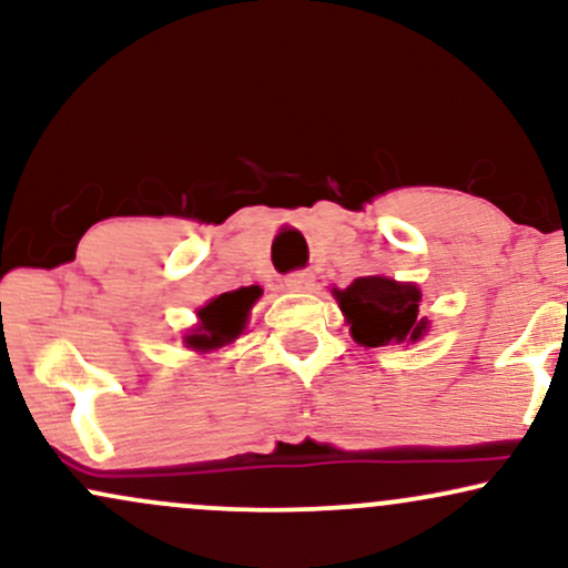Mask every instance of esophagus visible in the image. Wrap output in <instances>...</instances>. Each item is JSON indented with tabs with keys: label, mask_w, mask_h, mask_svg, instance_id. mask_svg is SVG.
I'll use <instances>...</instances> for the list:
<instances>
[{
	"label": "esophagus",
	"mask_w": 568,
	"mask_h": 568,
	"mask_svg": "<svg viewBox=\"0 0 568 568\" xmlns=\"http://www.w3.org/2000/svg\"><path fill=\"white\" fill-rule=\"evenodd\" d=\"M312 285H315V275L306 270H298V272H291L288 277H285V288L288 291H310Z\"/></svg>",
	"instance_id": "1"
}]
</instances>
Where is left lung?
Instances as JSON below:
<instances>
[{
  "label": "left lung",
  "instance_id": "8db88e82",
  "mask_svg": "<svg viewBox=\"0 0 568 568\" xmlns=\"http://www.w3.org/2000/svg\"><path fill=\"white\" fill-rule=\"evenodd\" d=\"M347 315L349 331L363 347H384L393 342H416L427 331L419 317L422 291L414 283H395L389 277H357L349 288L334 291Z\"/></svg>",
  "mask_w": 568,
  "mask_h": 568
}]
</instances>
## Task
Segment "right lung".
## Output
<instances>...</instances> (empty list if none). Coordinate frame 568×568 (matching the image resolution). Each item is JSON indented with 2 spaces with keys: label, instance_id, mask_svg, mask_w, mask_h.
Returning <instances> with one entry per match:
<instances>
[{
  "label": "right lung",
  "instance_id": "right-lung-1",
  "mask_svg": "<svg viewBox=\"0 0 568 568\" xmlns=\"http://www.w3.org/2000/svg\"><path fill=\"white\" fill-rule=\"evenodd\" d=\"M258 296H262V288H258V285H251V288L221 293V296L213 298L211 304L202 306L197 312V334L186 336L189 347L207 352L234 342V338L240 336V331L245 328L247 312H251V306Z\"/></svg>",
  "mask_w": 568,
  "mask_h": 568
}]
</instances>
